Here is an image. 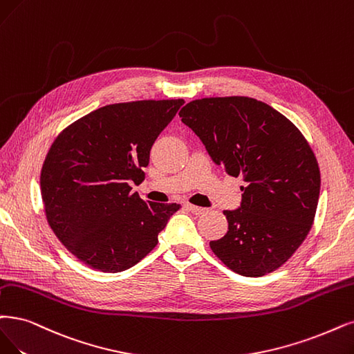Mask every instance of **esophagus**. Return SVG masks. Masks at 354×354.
<instances>
[{
  "label": "esophagus",
  "instance_id": "34e87169",
  "mask_svg": "<svg viewBox=\"0 0 354 354\" xmlns=\"http://www.w3.org/2000/svg\"><path fill=\"white\" fill-rule=\"evenodd\" d=\"M188 210L191 212V213H194L195 216H200V214H204L205 213V208H203V207H198V205H192V204H187L185 205Z\"/></svg>",
  "mask_w": 354,
  "mask_h": 354
}]
</instances>
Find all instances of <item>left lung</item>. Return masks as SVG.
Instances as JSON below:
<instances>
[{
  "instance_id": "1",
  "label": "left lung",
  "mask_w": 354,
  "mask_h": 354,
  "mask_svg": "<svg viewBox=\"0 0 354 354\" xmlns=\"http://www.w3.org/2000/svg\"><path fill=\"white\" fill-rule=\"evenodd\" d=\"M182 122L226 174L243 176L242 201L225 210L229 230L212 241L232 271L261 277L281 267L308 236L319 198L315 154L300 131L252 97H205L180 109Z\"/></svg>"
}]
</instances>
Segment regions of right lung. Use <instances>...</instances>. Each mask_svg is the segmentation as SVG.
<instances>
[{"label":"right lung","mask_w":354,"mask_h":354,"mask_svg":"<svg viewBox=\"0 0 354 354\" xmlns=\"http://www.w3.org/2000/svg\"><path fill=\"white\" fill-rule=\"evenodd\" d=\"M184 103L108 104L65 128L50 146L41 172L46 218L82 263L103 272L131 268L180 208L146 203L129 184L144 179L151 146Z\"/></svg>","instance_id":"1"}]
</instances>
